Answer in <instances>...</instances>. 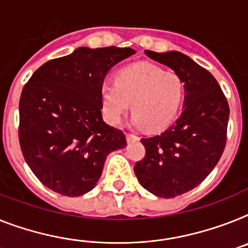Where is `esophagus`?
Masks as SVG:
<instances>
[{
	"label": "esophagus",
	"instance_id": "1",
	"mask_svg": "<svg viewBox=\"0 0 248 248\" xmlns=\"http://www.w3.org/2000/svg\"><path fill=\"white\" fill-rule=\"evenodd\" d=\"M138 137L137 136H134V134H132V133H128V134H126V140H128V142H132V140H138Z\"/></svg>",
	"mask_w": 248,
	"mask_h": 248
}]
</instances>
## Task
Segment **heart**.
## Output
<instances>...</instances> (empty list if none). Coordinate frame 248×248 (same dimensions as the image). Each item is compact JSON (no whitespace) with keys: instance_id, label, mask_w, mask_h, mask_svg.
<instances>
[{"instance_id":"b5f03b06","label":"heart","mask_w":248,"mask_h":248,"mask_svg":"<svg viewBox=\"0 0 248 248\" xmlns=\"http://www.w3.org/2000/svg\"><path fill=\"white\" fill-rule=\"evenodd\" d=\"M100 93L109 124H118L132 102L133 124L157 132L175 122L184 100V82L161 67L134 63L120 69L115 81H104Z\"/></svg>"}]
</instances>
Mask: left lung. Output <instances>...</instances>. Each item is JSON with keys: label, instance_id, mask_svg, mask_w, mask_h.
Masks as SVG:
<instances>
[{"label": "left lung", "instance_id": "8db88e82", "mask_svg": "<svg viewBox=\"0 0 248 248\" xmlns=\"http://www.w3.org/2000/svg\"><path fill=\"white\" fill-rule=\"evenodd\" d=\"M146 55L183 79L181 115L159 136L142 138L146 156L136 163L140 185L159 198H175L199 185L216 167L227 142L230 106L219 83L202 65L180 52Z\"/></svg>", "mask_w": 248, "mask_h": 248}]
</instances>
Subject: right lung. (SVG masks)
I'll return each instance as SVG.
<instances>
[{"mask_svg": "<svg viewBox=\"0 0 248 248\" xmlns=\"http://www.w3.org/2000/svg\"><path fill=\"white\" fill-rule=\"evenodd\" d=\"M132 48H77L44 63L21 92L18 140L34 175L64 196L91 191L106 156L126 146L124 133L102 119L100 89Z\"/></svg>", "mask_w": 248, "mask_h": 248, "instance_id": "right-lung-1", "label": "right lung"}]
</instances>
